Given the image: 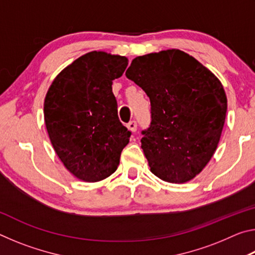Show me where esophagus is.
<instances>
[{"label":"esophagus","instance_id":"obj_1","mask_svg":"<svg viewBox=\"0 0 255 255\" xmlns=\"http://www.w3.org/2000/svg\"><path fill=\"white\" fill-rule=\"evenodd\" d=\"M127 128L129 129V130L135 132L137 130V123L135 122V120H131V122H129V124L127 125Z\"/></svg>","mask_w":255,"mask_h":255}]
</instances>
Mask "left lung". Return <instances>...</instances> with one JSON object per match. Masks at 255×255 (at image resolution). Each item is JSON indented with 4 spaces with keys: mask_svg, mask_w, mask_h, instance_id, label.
<instances>
[{
    "mask_svg": "<svg viewBox=\"0 0 255 255\" xmlns=\"http://www.w3.org/2000/svg\"><path fill=\"white\" fill-rule=\"evenodd\" d=\"M126 76L150 101L152 120L140 141L152 173L171 183L192 180L221 139L227 111L221 81L179 49L138 56Z\"/></svg>",
    "mask_w": 255,
    "mask_h": 255,
    "instance_id": "8db88e82",
    "label": "left lung"
}]
</instances>
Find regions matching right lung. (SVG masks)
Instances as JSON below:
<instances>
[{
	"mask_svg": "<svg viewBox=\"0 0 255 255\" xmlns=\"http://www.w3.org/2000/svg\"><path fill=\"white\" fill-rule=\"evenodd\" d=\"M128 65L125 56L90 51L59 73L44 103L51 145L66 169L85 182L110 176L131 131L120 123L112 81Z\"/></svg>",
	"mask_w": 255,
	"mask_h": 255,
	"instance_id": "1",
	"label": "right lung"
}]
</instances>
